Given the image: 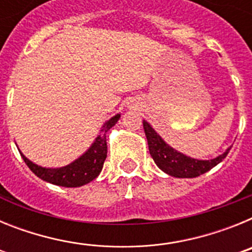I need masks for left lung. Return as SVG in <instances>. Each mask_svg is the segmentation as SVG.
Returning a JSON list of instances; mask_svg holds the SVG:
<instances>
[{"instance_id":"8db88e82","label":"left lung","mask_w":252,"mask_h":252,"mask_svg":"<svg viewBox=\"0 0 252 252\" xmlns=\"http://www.w3.org/2000/svg\"><path fill=\"white\" fill-rule=\"evenodd\" d=\"M144 131H145L146 139L150 155L154 161L161 169L164 173L175 178H195L204 174L208 170L216 166L227 157L230 149H227L222 155L215 158L212 160H197L183 155L179 151L165 144V141L155 132L153 127L146 121H142Z\"/></svg>"}]
</instances>
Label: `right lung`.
<instances>
[{
    "instance_id": "1",
    "label": "right lung",
    "mask_w": 252,
    "mask_h": 252,
    "mask_svg": "<svg viewBox=\"0 0 252 252\" xmlns=\"http://www.w3.org/2000/svg\"><path fill=\"white\" fill-rule=\"evenodd\" d=\"M120 115L113 116L106 124L102 126L101 133H99L92 146L83 154L81 158L63 166V168L48 169L39 166L34 162H31L28 158H25L21 154L22 159L26 162V165L30 168V170L34 173L40 179L45 180L48 183L55 184V186L66 187V188H75V187H82L84 184L90 183L93 179L98 177L103 168V162L107 158V142L106 133L112 126H115L116 122L119 121Z\"/></svg>"
}]
</instances>
